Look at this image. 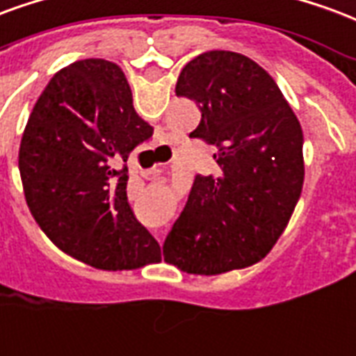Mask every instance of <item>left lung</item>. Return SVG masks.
<instances>
[{
    "label": "left lung",
    "mask_w": 356,
    "mask_h": 356,
    "mask_svg": "<svg viewBox=\"0 0 356 356\" xmlns=\"http://www.w3.org/2000/svg\"><path fill=\"white\" fill-rule=\"evenodd\" d=\"M177 96L196 102L192 139L213 145L218 173L196 175L164 241V260L217 275L259 262L285 230L304 183L302 128L279 86L251 58L209 51L183 67Z\"/></svg>",
    "instance_id": "left-lung-1"
}]
</instances>
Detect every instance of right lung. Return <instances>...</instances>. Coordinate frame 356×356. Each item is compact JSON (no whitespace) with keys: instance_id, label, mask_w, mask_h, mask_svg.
Segmentation results:
<instances>
[{"instance_id":"add662e5","label":"right lung","mask_w":356,"mask_h":356,"mask_svg":"<svg viewBox=\"0 0 356 356\" xmlns=\"http://www.w3.org/2000/svg\"><path fill=\"white\" fill-rule=\"evenodd\" d=\"M151 136L117 64L88 58L58 71L28 118L18 152L24 196L52 243L113 272L160 260V245L126 196V160Z\"/></svg>"}]
</instances>
